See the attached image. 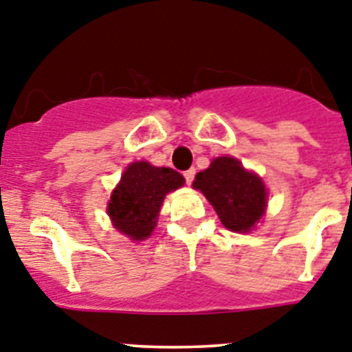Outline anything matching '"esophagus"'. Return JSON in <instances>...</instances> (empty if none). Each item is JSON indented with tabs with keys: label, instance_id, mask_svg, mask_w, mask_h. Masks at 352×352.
Instances as JSON below:
<instances>
[{
	"label": "esophagus",
	"instance_id": "esophagus-1",
	"mask_svg": "<svg viewBox=\"0 0 352 352\" xmlns=\"http://www.w3.org/2000/svg\"><path fill=\"white\" fill-rule=\"evenodd\" d=\"M183 176H185L186 183L190 185L192 179H194V176H195V169H194V167H192V169H188V170H185V173H183Z\"/></svg>",
	"mask_w": 352,
	"mask_h": 352
}]
</instances>
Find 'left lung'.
I'll return each instance as SVG.
<instances>
[{
	"instance_id": "1",
	"label": "left lung",
	"mask_w": 352,
	"mask_h": 352,
	"mask_svg": "<svg viewBox=\"0 0 352 352\" xmlns=\"http://www.w3.org/2000/svg\"><path fill=\"white\" fill-rule=\"evenodd\" d=\"M194 188L203 192L220 222L232 232L252 231L268 204L263 179L232 157L213 158L208 169L197 173Z\"/></svg>"
}]
</instances>
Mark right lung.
Wrapping results in <instances>:
<instances>
[{
    "label": "right lung",
    "instance_id": "1",
    "mask_svg": "<svg viewBox=\"0 0 352 352\" xmlns=\"http://www.w3.org/2000/svg\"><path fill=\"white\" fill-rule=\"evenodd\" d=\"M183 183L182 174L169 167H155L144 160L130 164L107 204L113 226L133 241L146 239L157 226L164 197Z\"/></svg>",
    "mask_w": 352,
    "mask_h": 352
}]
</instances>
